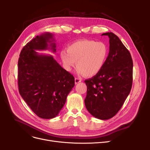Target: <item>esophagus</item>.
Instances as JSON below:
<instances>
[{
    "label": "esophagus",
    "instance_id": "1",
    "mask_svg": "<svg viewBox=\"0 0 150 150\" xmlns=\"http://www.w3.org/2000/svg\"><path fill=\"white\" fill-rule=\"evenodd\" d=\"M81 80L80 79H79V78H75V84H77L78 83L81 82Z\"/></svg>",
    "mask_w": 150,
    "mask_h": 150
}]
</instances>
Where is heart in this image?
Wrapping results in <instances>:
<instances>
[{
	"label": "heart",
	"instance_id": "heart-1",
	"mask_svg": "<svg viewBox=\"0 0 150 150\" xmlns=\"http://www.w3.org/2000/svg\"><path fill=\"white\" fill-rule=\"evenodd\" d=\"M108 54L109 48L105 42L81 39L69 44L67 52H61L60 57L66 70L70 71L76 62L78 74L93 76L103 69Z\"/></svg>",
	"mask_w": 150,
	"mask_h": 150
}]
</instances>
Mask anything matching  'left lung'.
Wrapping results in <instances>:
<instances>
[{"mask_svg":"<svg viewBox=\"0 0 150 150\" xmlns=\"http://www.w3.org/2000/svg\"><path fill=\"white\" fill-rule=\"evenodd\" d=\"M102 35L109 38L108 57L100 72L84 81V103L92 115L108 120L119 112L130 93L133 62L129 50L117 35L112 32Z\"/></svg>","mask_w":150,"mask_h":150,"instance_id":"8db88e82","label":"left lung"}]
</instances>
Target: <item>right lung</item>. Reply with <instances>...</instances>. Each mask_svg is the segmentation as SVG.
<instances>
[{
	"mask_svg": "<svg viewBox=\"0 0 150 150\" xmlns=\"http://www.w3.org/2000/svg\"><path fill=\"white\" fill-rule=\"evenodd\" d=\"M54 41L50 33L36 36L23 47L18 60L20 95L33 112L44 119L58 115L75 85L74 76L52 56L36 52L50 49L55 52Z\"/></svg>",
	"mask_w": 150,
	"mask_h": 150,
	"instance_id": "right-lung-1",
	"label": "right lung"
}]
</instances>
